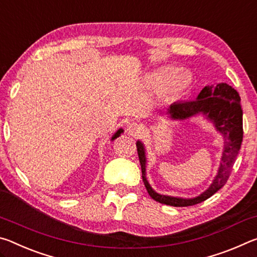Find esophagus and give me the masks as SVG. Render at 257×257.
Listing matches in <instances>:
<instances>
[{
	"label": "esophagus",
	"mask_w": 257,
	"mask_h": 257,
	"mask_svg": "<svg viewBox=\"0 0 257 257\" xmlns=\"http://www.w3.org/2000/svg\"><path fill=\"white\" fill-rule=\"evenodd\" d=\"M127 130H128V133L132 135V136H136V135H138L139 133L142 132V127L138 123L133 122V123H130L128 125V129Z\"/></svg>",
	"instance_id": "34e87169"
}]
</instances>
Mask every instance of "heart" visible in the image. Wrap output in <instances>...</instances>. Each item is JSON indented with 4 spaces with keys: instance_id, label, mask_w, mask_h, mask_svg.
I'll return each mask as SVG.
<instances>
[{
    "instance_id": "b5f03b06",
    "label": "heart",
    "mask_w": 257,
    "mask_h": 257,
    "mask_svg": "<svg viewBox=\"0 0 257 257\" xmlns=\"http://www.w3.org/2000/svg\"><path fill=\"white\" fill-rule=\"evenodd\" d=\"M150 82L153 87H163L168 95L176 96L185 89L187 79L182 73H175L170 68L160 69L150 76Z\"/></svg>"
}]
</instances>
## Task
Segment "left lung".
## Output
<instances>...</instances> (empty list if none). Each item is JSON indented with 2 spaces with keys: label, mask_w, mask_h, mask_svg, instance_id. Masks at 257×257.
Listing matches in <instances>:
<instances>
[{
  "label": "left lung",
  "mask_w": 257,
  "mask_h": 257,
  "mask_svg": "<svg viewBox=\"0 0 257 257\" xmlns=\"http://www.w3.org/2000/svg\"><path fill=\"white\" fill-rule=\"evenodd\" d=\"M204 113L207 118L214 122L215 128L223 135L224 137V150L222 154V162L220 164L217 175L213 180L212 185L195 198H178L160 195L151 188L149 181L146 180L145 175V151L141 142H137V153L142 167V177L147 193L154 201L165 205L177 207L193 206L202 203L210 198L213 194L222 188L231 173L234 161H236L240 145L242 142V108L240 105V97L236 89L229 86L225 82H220L216 86H206L199 93L197 99L187 102L173 103L168 110L173 119H187L189 116Z\"/></svg>",
  "instance_id": "obj_1"
}]
</instances>
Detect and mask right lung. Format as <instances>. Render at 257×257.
<instances>
[{
	"instance_id": "right-lung-1",
	"label": "right lung",
	"mask_w": 257,
	"mask_h": 257,
	"mask_svg": "<svg viewBox=\"0 0 257 257\" xmlns=\"http://www.w3.org/2000/svg\"><path fill=\"white\" fill-rule=\"evenodd\" d=\"M122 132H123V130H122V129H119V130H118V132H116V133L114 134V136H113V137H112V141H113V139H115L116 137H119V136H120V134H121V133H122Z\"/></svg>"
}]
</instances>
